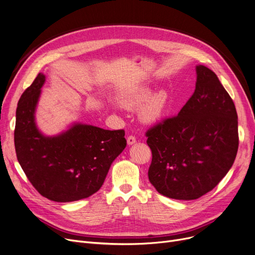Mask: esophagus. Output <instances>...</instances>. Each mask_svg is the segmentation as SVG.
<instances>
[{"label":"esophagus","instance_id":"obj_1","mask_svg":"<svg viewBox=\"0 0 255 255\" xmlns=\"http://www.w3.org/2000/svg\"><path fill=\"white\" fill-rule=\"evenodd\" d=\"M136 141V138H135V136H133V135H129L128 137H127V142H128V144H133Z\"/></svg>","mask_w":255,"mask_h":255}]
</instances>
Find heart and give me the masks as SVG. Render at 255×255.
Instances as JSON below:
<instances>
[{"mask_svg": "<svg viewBox=\"0 0 255 255\" xmlns=\"http://www.w3.org/2000/svg\"><path fill=\"white\" fill-rule=\"evenodd\" d=\"M152 91L148 88H142L133 92L124 100V105L128 109L135 110L145 104L140 110V118L146 123H154L161 119L168 106V95L165 91L155 93L151 97Z\"/></svg>", "mask_w": 255, "mask_h": 255, "instance_id": "obj_1", "label": "heart"}]
</instances>
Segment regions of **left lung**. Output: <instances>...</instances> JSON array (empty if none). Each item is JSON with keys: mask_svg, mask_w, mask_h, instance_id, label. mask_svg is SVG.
<instances>
[{"mask_svg": "<svg viewBox=\"0 0 255 255\" xmlns=\"http://www.w3.org/2000/svg\"><path fill=\"white\" fill-rule=\"evenodd\" d=\"M177 116L145 132L152 151L149 180L164 196L192 200L213 190L231 169L239 148L238 115L230 94L207 67Z\"/></svg>", "mask_w": 255, "mask_h": 255, "instance_id": "1", "label": "left lung"}]
</instances>
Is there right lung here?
I'll return each instance as SVG.
<instances>
[{
  "mask_svg": "<svg viewBox=\"0 0 255 255\" xmlns=\"http://www.w3.org/2000/svg\"><path fill=\"white\" fill-rule=\"evenodd\" d=\"M44 80L39 73L18 101L17 160L42 196L58 203L87 198L101 188L111 164L125 149V131L77 124L61 135L43 136L35 125L34 113Z\"/></svg>",
  "mask_w": 255,
  "mask_h": 255,
  "instance_id": "right-lung-1",
  "label": "right lung"
}]
</instances>
